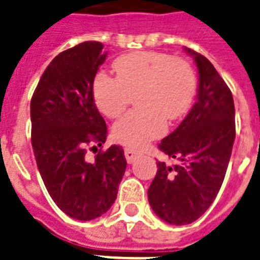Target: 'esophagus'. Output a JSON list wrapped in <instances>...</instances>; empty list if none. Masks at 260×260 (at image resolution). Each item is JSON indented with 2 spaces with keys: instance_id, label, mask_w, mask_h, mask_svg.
I'll use <instances>...</instances> for the list:
<instances>
[{
  "instance_id": "esophagus-1",
  "label": "esophagus",
  "mask_w": 260,
  "mask_h": 260,
  "mask_svg": "<svg viewBox=\"0 0 260 260\" xmlns=\"http://www.w3.org/2000/svg\"><path fill=\"white\" fill-rule=\"evenodd\" d=\"M138 154H140V153L137 152V150H134V149H132V148L124 149V157H126V160H127L128 164H132V162L134 161L137 157H138Z\"/></svg>"
}]
</instances>
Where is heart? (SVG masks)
<instances>
[{
  "mask_svg": "<svg viewBox=\"0 0 260 260\" xmlns=\"http://www.w3.org/2000/svg\"><path fill=\"white\" fill-rule=\"evenodd\" d=\"M116 77L99 73L92 93L96 106L110 119L119 118L136 94V111L114 126V138L133 148L161 137L166 120L175 122L190 107L197 88L192 66L183 58L157 51H138L114 62Z\"/></svg>",
  "mask_w": 260,
  "mask_h": 260,
  "instance_id": "obj_1",
  "label": "heart"
}]
</instances>
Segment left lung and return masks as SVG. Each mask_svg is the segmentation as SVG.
I'll return each instance as SVG.
<instances>
[{"mask_svg":"<svg viewBox=\"0 0 260 260\" xmlns=\"http://www.w3.org/2000/svg\"><path fill=\"white\" fill-rule=\"evenodd\" d=\"M199 74L194 106L178 128L158 144L174 166L157 161L149 205L168 224L194 222L210 207L224 182L236 126L235 103L212 62L191 48Z\"/></svg>","mask_w":260,"mask_h":260,"instance_id":"8db88e82","label":"left lung"}]
</instances>
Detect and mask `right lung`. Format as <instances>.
I'll return each mask as SVG.
<instances>
[{"mask_svg":"<svg viewBox=\"0 0 260 260\" xmlns=\"http://www.w3.org/2000/svg\"><path fill=\"white\" fill-rule=\"evenodd\" d=\"M106 57L100 42L62 51L31 99V142L40 176L57 206L80 221L98 218L112 206L127 164L118 145L100 149L93 161L85 157L89 146H102L107 138L92 93Z\"/></svg>","mask_w":260,"mask_h":260,"instance_id":"right-lung-1","label":"right lung"}]
</instances>
